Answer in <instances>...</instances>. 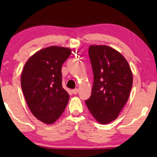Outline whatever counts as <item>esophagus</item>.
Instances as JSON below:
<instances>
[{
  "instance_id": "obj_1",
  "label": "esophagus",
  "mask_w": 157,
  "mask_h": 157,
  "mask_svg": "<svg viewBox=\"0 0 157 157\" xmlns=\"http://www.w3.org/2000/svg\"><path fill=\"white\" fill-rule=\"evenodd\" d=\"M78 91H79L78 89H75L71 90V92H72V93L74 94H77L78 93Z\"/></svg>"
}]
</instances>
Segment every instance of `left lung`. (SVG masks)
<instances>
[{
  "mask_svg": "<svg viewBox=\"0 0 157 157\" xmlns=\"http://www.w3.org/2000/svg\"><path fill=\"white\" fill-rule=\"evenodd\" d=\"M94 74L91 95L86 104L99 123L108 124L118 117L132 88L133 75L126 59L105 45L89 48Z\"/></svg>",
  "mask_w": 157,
  "mask_h": 157,
  "instance_id": "1",
  "label": "left lung"
}]
</instances>
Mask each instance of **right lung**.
Here are the masks:
<instances>
[{"label":"right lung","instance_id":"add662e5","mask_svg":"<svg viewBox=\"0 0 157 157\" xmlns=\"http://www.w3.org/2000/svg\"><path fill=\"white\" fill-rule=\"evenodd\" d=\"M69 48L52 46L39 50L24 65L21 83L27 105L37 120L51 125L61 116L69 95L62 86L61 67Z\"/></svg>","mask_w":157,"mask_h":157}]
</instances>
